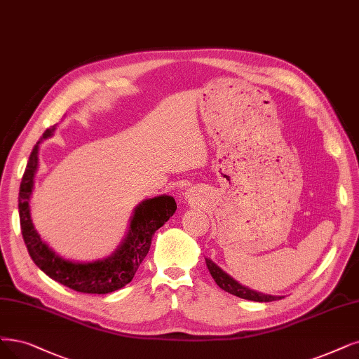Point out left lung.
Returning a JSON list of instances; mask_svg holds the SVG:
<instances>
[{
	"mask_svg": "<svg viewBox=\"0 0 359 359\" xmlns=\"http://www.w3.org/2000/svg\"><path fill=\"white\" fill-rule=\"evenodd\" d=\"M207 263V268L211 273V276L215 278L216 284L224 290L228 291V293L236 296V297H241V299H247V300H253V302H273L276 299H283V297H278V296H268V294H263V293H257V291L250 290L244 285H241L240 283H236L233 278H231L226 272H223L217 264H215L210 259H205Z\"/></svg>",
	"mask_w": 359,
	"mask_h": 359,
	"instance_id": "8db88e82",
	"label": "left lung"
}]
</instances>
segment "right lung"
Segmentation results:
<instances>
[{
    "instance_id": "1",
    "label": "right lung",
    "mask_w": 359,
    "mask_h": 359,
    "mask_svg": "<svg viewBox=\"0 0 359 359\" xmlns=\"http://www.w3.org/2000/svg\"><path fill=\"white\" fill-rule=\"evenodd\" d=\"M55 126L47 128L43 139L51 136ZM38 144L34 146L28 165L23 172L19 191L20 229L26 248L36 266L66 287L79 293L106 294L127 285L140 263L148 255L154 233L176 213V201L172 196H158L142 203L130 222V229L115 253L104 260L93 263H75L59 257L41 241L34 229L29 213V196L34 189V176L38 168Z\"/></svg>"
}]
</instances>
